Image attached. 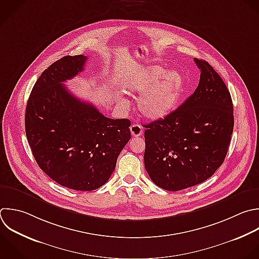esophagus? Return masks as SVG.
I'll list each match as a JSON object with an SVG mask.
<instances>
[{
	"label": "esophagus",
	"instance_id": "obj_1",
	"mask_svg": "<svg viewBox=\"0 0 259 259\" xmlns=\"http://www.w3.org/2000/svg\"><path fill=\"white\" fill-rule=\"evenodd\" d=\"M130 130H131V134L133 137H140L143 134V128L140 124L134 123V124H132Z\"/></svg>",
	"mask_w": 259,
	"mask_h": 259
}]
</instances>
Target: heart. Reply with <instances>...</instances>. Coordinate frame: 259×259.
Instances as JSON below:
<instances>
[{"label": "heart", "mask_w": 259, "mask_h": 259, "mask_svg": "<svg viewBox=\"0 0 259 259\" xmlns=\"http://www.w3.org/2000/svg\"><path fill=\"white\" fill-rule=\"evenodd\" d=\"M124 87L131 94H141L138 99L139 112L146 118H164L175 108L183 89V79L176 71L165 72L159 66L139 69L127 76ZM126 105V100L119 99Z\"/></svg>", "instance_id": "1"}]
</instances>
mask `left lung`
<instances>
[{
	"mask_svg": "<svg viewBox=\"0 0 259 259\" xmlns=\"http://www.w3.org/2000/svg\"><path fill=\"white\" fill-rule=\"evenodd\" d=\"M200 70L195 91L164 118L144 125V162L152 181L177 191L209 178L223 164L234 127L230 92L213 68L193 59Z\"/></svg>",
	"mask_w": 259,
	"mask_h": 259,
	"instance_id": "8db88e82",
	"label": "left lung"
}]
</instances>
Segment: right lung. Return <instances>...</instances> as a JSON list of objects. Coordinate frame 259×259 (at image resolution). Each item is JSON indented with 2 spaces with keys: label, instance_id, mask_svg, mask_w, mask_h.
Masks as SVG:
<instances>
[{
  "label": "right lung",
  "instance_id": "right-lung-1",
  "mask_svg": "<svg viewBox=\"0 0 259 259\" xmlns=\"http://www.w3.org/2000/svg\"><path fill=\"white\" fill-rule=\"evenodd\" d=\"M87 57L67 56L34 84L25 112V132L40 169L57 183L82 191L101 187L131 139V121L111 119L75 97L64 82L84 70Z\"/></svg>",
  "mask_w": 259,
  "mask_h": 259
}]
</instances>
